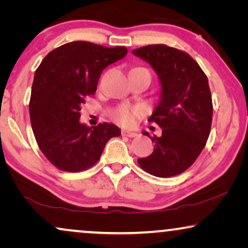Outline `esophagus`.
I'll return each instance as SVG.
<instances>
[{
	"instance_id": "obj_1",
	"label": "esophagus",
	"mask_w": 248,
	"mask_h": 248,
	"mask_svg": "<svg viewBox=\"0 0 248 248\" xmlns=\"http://www.w3.org/2000/svg\"><path fill=\"white\" fill-rule=\"evenodd\" d=\"M122 135H123V137H127V138H134V137H137V133H135V132H132V131H130V130H124V131H122Z\"/></svg>"
}]
</instances>
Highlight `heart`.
I'll list each match as a JSON object with an SVG mask.
<instances>
[{
	"label": "heart",
	"mask_w": 248,
	"mask_h": 248,
	"mask_svg": "<svg viewBox=\"0 0 248 248\" xmlns=\"http://www.w3.org/2000/svg\"><path fill=\"white\" fill-rule=\"evenodd\" d=\"M142 110L139 107H130L126 105H122L111 111V117L122 125H130L133 123L135 117L140 116Z\"/></svg>",
	"instance_id": "1"
}]
</instances>
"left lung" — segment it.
I'll list each match as a JSON object with an SVG mask.
<instances>
[{"mask_svg": "<svg viewBox=\"0 0 248 248\" xmlns=\"http://www.w3.org/2000/svg\"><path fill=\"white\" fill-rule=\"evenodd\" d=\"M132 53L150 64L161 84L160 101L149 118L162 128L161 137L151 138L154 152L138 162L157 177L178 175L196 160L211 130L208 78L187 53L167 45H149Z\"/></svg>", "mask_w": 248, "mask_h": 248, "instance_id": "obj_1", "label": "left lung"}]
</instances>
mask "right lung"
<instances>
[{
    "instance_id": "obj_1",
    "label": "right lung",
    "mask_w": 248,
    "mask_h": 248,
    "mask_svg": "<svg viewBox=\"0 0 248 248\" xmlns=\"http://www.w3.org/2000/svg\"><path fill=\"white\" fill-rule=\"evenodd\" d=\"M127 54L123 46L89 42L64 44L49 52L36 70L29 103L33 135L44 155L61 170L77 172L99 160L116 125L80 123L81 104L96 93L105 67Z\"/></svg>"
}]
</instances>
